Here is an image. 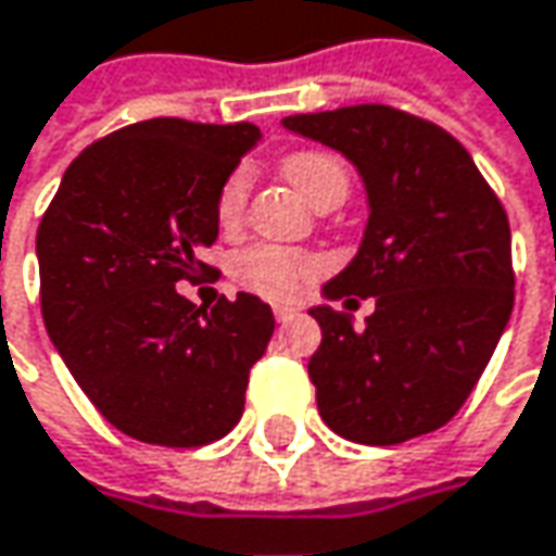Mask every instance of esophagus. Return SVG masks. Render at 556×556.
Listing matches in <instances>:
<instances>
[{"label": "esophagus", "mask_w": 556, "mask_h": 556, "mask_svg": "<svg viewBox=\"0 0 556 556\" xmlns=\"http://www.w3.org/2000/svg\"><path fill=\"white\" fill-rule=\"evenodd\" d=\"M295 314H299V311L289 308V305H277V308H274V317H277L279 324H286V320H292Z\"/></svg>", "instance_id": "esophagus-1"}]
</instances>
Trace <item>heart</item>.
Here are the masks:
<instances>
[{
    "label": "heart",
    "mask_w": 556,
    "mask_h": 556,
    "mask_svg": "<svg viewBox=\"0 0 556 556\" xmlns=\"http://www.w3.org/2000/svg\"><path fill=\"white\" fill-rule=\"evenodd\" d=\"M286 181L317 211H333L349 198L352 169L340 153L324 148L289 150L279 163ZM251 198V173L232 169L216 191V223L223 232H236L245 219ZM232 277L264 299H295L311 279L320 277V261L308 251L282 245H251L232 261Z\"/></svg>",
    "instance_id": "b5f03b06"
}]
</instances>
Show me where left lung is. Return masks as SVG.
<instances>
[{
	"instance_id": "left-lung-1",
	"label": "left lung",
	"mask_w": 556,
	"mask_h": 556,
	"mask_svg": "<svg viewBox=\"0 0 556 556\" xmlns=\"http://www.w3.org/2000/svg\"><path fill=\"white\" fill-rule=\"evenodd\" d=\"M286 128L345 153L371 216L327 299L375 295L365 330L311 308L308 377L320 418L345 441L393 446L443 428L469 400L513 311L504 204L441 125L383 103L286 115Z\"/></svg>"
}]
</instances>
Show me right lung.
I'll list each match as a JSON object with an SVG mask.
<instances>
[{
    "label": "right lung",
    "instance_id": "obj_1",
    "mask_svg": "<svg viewBox=\"0 0 556 556\" xmlns=\"http://www.w3.org/2000/svg\"><path fill=\"white\" fill-rule=\"evenodd\" d=\"M257 138L251 122L125 125L72 160L40 219L47 333L87 400L135 441L204 446L245 412L274 311L248 292L198 308L176 282L213 270L198 251L216 242V191Z\"/></svg>",
    "mask_w": 556,
    "mask_h": 556
}]
</instances>
